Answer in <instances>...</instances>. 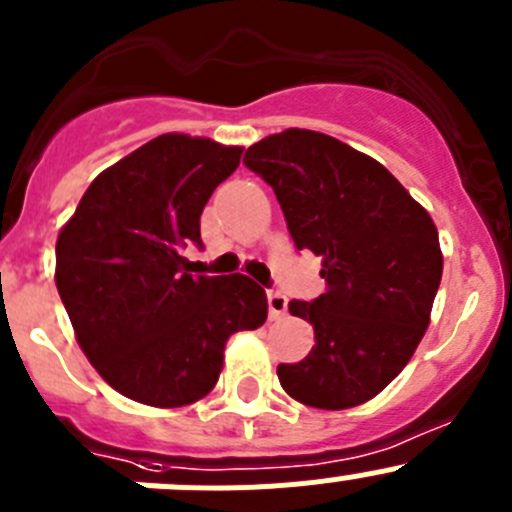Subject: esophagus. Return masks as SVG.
<instances>
[{
  "label": "esophagus",
  "mask_w": 512,
  "mask_h": 512,
  "mask_svg": "<svg viewBox=\"0 0 512 512\" xmlns=\"http://www.w3.org/2000/svg\"><path fill=\"white\" fill-rule=\"evenodd\" d=\"M267 307H270V320H280L287 312V297L275 287H270L267 290Z\"/></svg>",
  "instance_id": "34e87169"
}]
</instances>
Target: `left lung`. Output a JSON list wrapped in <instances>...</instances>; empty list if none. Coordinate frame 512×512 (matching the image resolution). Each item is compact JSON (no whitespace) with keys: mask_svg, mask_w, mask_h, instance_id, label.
Listing matches in <instances>:
<instances>
[{"mask_svg":"<svg viewBox=\"0 0 512 512\" xmlns=\"http://www.w3.org/2000/svg\"><path fill=\"white\" fill-rule=\"evenodd\" d=\"M275 190L297 250L322 257L327 290L292 300L315 330L305 360L277 367L290 398L355 408L400 375L423 340L443 277L438 230L380 162L312 130H285L245 152Z\"/></svg>","mask_w":512,"mask_h":512,"instance_id":"left-lung-1","label":"left lung"}]
</instances>
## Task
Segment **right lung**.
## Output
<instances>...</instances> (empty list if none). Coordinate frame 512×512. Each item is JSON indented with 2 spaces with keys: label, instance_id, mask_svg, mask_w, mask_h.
<instances>
[{
  "label": "right lung",
  "instance_id": "add662e5",
  "mask_svg": "<svg viewBox=\"0 0 512 512\" xmlns=\"http://www.w3.org/2000/svg\"><path fill=\"white\" fill-rule=\"evenodd\" d=\"M240 147L162 135L104 170L57 240V290L77 340L124 398L180 408L205 398L230 335L255 330L267 297L247 275H197L200 215Z\"/></svg>",
  "mask_w": 512,
  "mask_h": 512
}]
</instances>
